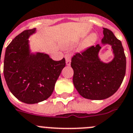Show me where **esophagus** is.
<instances>
[{"label": "esophagus", "instance_id": "34e87169", "mask_svg": "<svg viewBox=\"0 0 133 133\" xmlns=\"http://www.w3.org/2000/svg\"><path fill=\"white\" fill-rule=\"evenodd\" d=\"M65 62H66V64L68 65H69L71 64V55L69 54H67L65 55Z\"/></svg>", "mask_w": 133, "mask_h": 133}]
</instances>
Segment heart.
<instances>
[{
  "mask_svg": "<svg viewBox=\"0 0 133 133\" xmlns=\"http://www.w3.org/2000/svg\"><path fill=\"white\" fill-rule=\"evenodd\" d=\"M96 39L97 37L95 34H90V36H88L87 38L84 39L82 44H81V48L82 49H86L91 47V45H93L95 43V42H96Z\"/></svg>",
  "mask_w": 133,
  "mask_h": 133,
  "instance_id": "1",
  "label": "heart"
}]
</instances>
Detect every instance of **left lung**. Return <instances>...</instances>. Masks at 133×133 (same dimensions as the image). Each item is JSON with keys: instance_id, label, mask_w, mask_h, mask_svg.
I'll return each instance as SVG.
<instances>
[{"instance_id": "obj_1", "label": "left lung", "mask_w": 133, "mask_h": 133, "mask_svg": "<svg viewBox=\"0 0 133 133\" xmlns=\"http://www.w3.org/2000/svg\"><path fill=\"white\" fill-rule=\"evenodd\" d=\"M103 45L111 46L114 57L111 62L104 63L98 54L101 46L89 47L72 57L73 82L78 94L86 99L102 100L112 96L119 88L126 71V57L120 40L113 32L103 28Z\"/></svg>"}]
</instances>
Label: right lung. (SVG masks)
Instances as JSON below:
<instances>
[{
    "instance_id": "right-lung-1",
    "label": "right lung",
    "mask_w": 133,
    "mask_h": 133,
    "mask_svg": "<svg viewBox=\"0 0 133 133\" xmlns=\"http://www.w3.org/2000/svg\"><path fill=\"white\" fill-rule=\"evenodd\" d=\"M36 30H26L17 36L6 47L4 60V76L9 90L27 104L48 99L65 65L64 58L55 61L47 54L30 53L28 39Z\"/></svg>"
}]
</instances>
